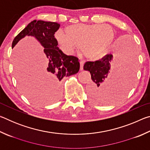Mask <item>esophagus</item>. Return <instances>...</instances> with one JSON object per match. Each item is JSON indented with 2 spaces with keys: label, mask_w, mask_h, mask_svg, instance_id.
<instances>
[{
  "label": "esophagus",
  "mask_w": 150,
  "mask_h": 150,
  "mask_svg": "<svg viewBox=\"0 0 150 150\" xmlns=\"http://www.w3.org/2000/svg\"><path fill=\"white\" fill-rule=\"evenodd\" d=\"M80 71L83 70V65H84V62H80Z\"/></svg>",
  "instance_id": "esophagus-1"
}]
</instances>
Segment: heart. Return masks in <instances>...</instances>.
I'll return each instance as SVG.
<instances>
[{
    "instance_id": "b5f03b06",
    "label": "heart",
    "mask_w": 150,
    "mask_h": 150,
    "mask_svg": "<svg viewBox=\"0 0 150 150\" xmlns=\"http://www.w3.org/2000/svg\"><path fill=\"white\" fill-rule=\"evenodd\" d=\"M55 38L67 54L80 46L81 53L85 57L96 60L112 42L115 30L108 24H73L66 28L65 33L58 30Z\"/></svg>"
}]
</instances>
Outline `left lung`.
Masks as SVG:
<instances>
[{"instance_id": "obj_1", "label": "left lung", "mask_w": 150, "mask_h": 150, "mask_svg": "<svg viewBox=\"0 0 150 150\" xmlns=\"http://www.w3.org/2000/svg\"><path fill=\"white\" fill-rule=\"evenodd\" d=\"M115 71L109 75L112 54H107L100 60L87 62L83 69L88 71L93 82L87 91L91 100L106 105L122 98L128 92L136 70V49L132 43L118 45Z\"/></svg>"}]
</instances>
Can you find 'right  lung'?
<instances>
[{
    "instance_id": "add662e5",
    "label": "right lung",
    "mask_w": 150,
    "mask_h": 150,
    "mask_svg": "<svg viewBox=\"0 0 150 150\" xmlns=\"http://www.w3.org/2000/svg\"><path fill=\"white\" fill-rule=\"evenodd\" d=\"M59 26L57 22L34 20L15 37L12 44L13 48L25 36H33L44 47V52L49 63L40 77L42 86L49 91L51 101L59 98L60 81L62 79L76 74L80 68L77 57L65 55L57 47L54 34Z\"/></svg>"
}]
</instances>
